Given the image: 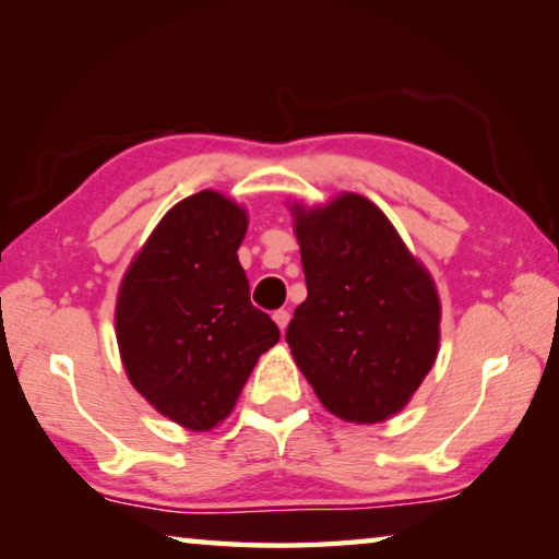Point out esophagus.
<instances>
[{
	"instance_id": "obj_1",
	"label": "esophagus",
	"mask_w": 559,
	"mask_h": 559,
	"mask_svg": "<svg viewBox=\"0 0 559 559\" xmlns=\"http://www.w3.org/2000/svg\"><path fill=\"white\" fill-rule=\"evenodd\" d=\"M273 320H276V325L281 328V333H286L288 320H290V313H288V310H276V313H273Z\"/></svg>"
}]
</instances>
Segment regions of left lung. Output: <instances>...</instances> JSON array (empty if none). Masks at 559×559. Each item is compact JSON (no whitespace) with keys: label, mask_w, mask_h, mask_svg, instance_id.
Returning a JSON list of instances; mask_svg holds the SVG:
<instances>
[{"label":"left lung","mask_w":559,"mask_h":559,"mask_svg":"<svg viewBox=\"0 0 559 559\" xmlns=\"http://www.w3.org/2000/svg\"><path fill=\"white\" fill-rule=\"evenodd\" d=\"M308 298L286 343L330 414L377 424L402 412L439 355L441 300L380 206L355 192L290 204Z\"/></svg>","instance_id":"obj_1"}]
</instances>
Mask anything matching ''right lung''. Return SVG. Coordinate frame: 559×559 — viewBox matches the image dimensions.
I'll return each instance as SVG.
<instances>
[{
    "label": "right lung",
    "instance_id": "right-lung-1",
    "mask_svg": "<svg viewBox=\"0 0 559 559\" xmlns=\"http://www.w3.org/2000/svg\"><path fill=\"white\" fill-rule=\"evenodd\" d=\"M243 206L214 189L177 202L130 261L116 300V337L130 384L189 431L231 414L278 325L251 306L239 246Z\"/></svg>",
    "mask_w": 559,
    "mask_h": 559
}]
</instances>
